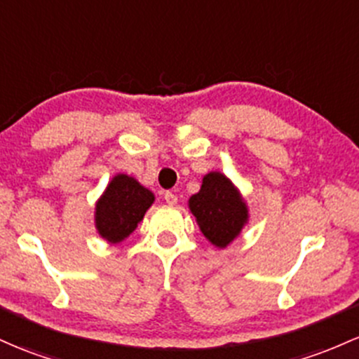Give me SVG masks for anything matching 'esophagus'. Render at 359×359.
Segmentation results:
<instances>
[{"mask_svg": "<svg viewBox=\"0 0 359 359\" xmlns=\"http://www.w3.org/2000/svg\"><path fill=\"white\" fill-rule=\"evenodd\" d=\"M165 201H167V204H170V206H173V204H177V194L175 192H172V191H167L165 192Z\"/></svg>", "mask_w": 359, "mask_h": 359, "instance_id": "34e87169", "label": "esophagus"}]
</instances>
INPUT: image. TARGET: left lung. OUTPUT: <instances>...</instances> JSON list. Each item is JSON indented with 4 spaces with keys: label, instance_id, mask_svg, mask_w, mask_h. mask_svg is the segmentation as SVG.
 I'll use <instances>...</instances> for the list:
<instances>
[{
    "label": "left lung",
    "instance_id": "1",
    "mask_svg": "<svg viewBox=\"0 0 359 359\" xmlns=\"http://www.w3.org/2000/svg\"><path fill=\"white\" fill-rule=\"evenodd\" d=\"M189 210L204 237L218 249L233 242L249 222V210L238 189L219 172L204 175L201 191L189 199Z\"/></svg>",
    "mask_w": 359,
    "mask_h": 359
}]
</instances>
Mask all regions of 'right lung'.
<instances>
[{
  "label": "right lung",
  "mask_w": 359,
  "mask_h": 359,
  "mask_svg": "<svg viewBox=\"0 0 359 359\" xmlns=\"http://www.w3.org/2000/svg\"><path fill=\"white\" fill-rule=\"evenodd\" d=\"M155 196L136 179L117 173L97 201L95 226L102 238L119 243L136 230Z\"/></svg>",
  "instance_id": "obj_1"
}]
</instances>
